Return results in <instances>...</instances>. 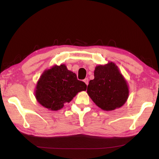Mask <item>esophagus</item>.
Returning <instances> with one entry per match:
<instances>
[{
  "instance_id": "obj_1",
  "label": "esophagus",
  "mask_w": 159,
  "mask_h": 159,
  "mask_svg": "<svg viewBox=\"0 0 159 159\" xmlns=\"http://www.w3.org/2000/svg\"><path fill=\"white\" fill-rule=\"evenodd\" d=\"M83 81L85 82V83L87 85H88V84H89V80H88V79H87V78H86V79H84Z\"/></svg>"
}]
</instances>
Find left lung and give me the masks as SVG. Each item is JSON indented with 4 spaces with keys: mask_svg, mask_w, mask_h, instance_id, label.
<instances>
[{
    "mask_svg": "<svg viewBox=\"0 0 159 159\" xmlns=\"http://www.w3.org/2000/svg\"><path fill=\"white\" fill-rule=\"evenodd\" d=\"M87 92L93 102L104 111L122 107L129 95L128 83L113 62L97 66L94 79L91 80Z\"/></svg>",
    "mask_w": 159,
    "mask_h": 159,
    "instance_id": "1",
    "label": "left lung"
}]
</instances>
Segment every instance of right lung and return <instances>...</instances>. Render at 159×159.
<instances>
[{
    "label": "right lung",
    "instance_id": "right-lung-1",
    "mask_svg": "<svg viewBox=\"0 0 159 159\" xmlns=\"http://www.w3.org/2000/svg\"><path fill=\"white\" fill-rule=\"evenodd\" d=\"M86 84L77 79L76 74L68 70L65 64L55 65L46 70L37 83V101L50 111L62 109L76 94L85 91Z\"/></svg>",
    "mask_w": 159,
    "mask_h": 159
}]
</instances>
